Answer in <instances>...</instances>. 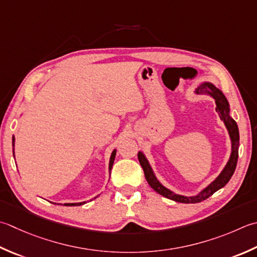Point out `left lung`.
Wrapping results in <instances>:
<instances>
[{
	"label": "left lung",
	"mask_w": 257,
	"mask_h": 257,
	"mask_svg": "<svg viewBox=\"0 0 257 257\" xmlns=\"http://www.w3.org/2000/svg\"><path fill=\"white\" fill-rule=\"evenodd\" d=\"M196 93H206L212 95V97L215 99V103H216V111L218 112L220 119L223 120L226 128L228 130L229 137H230V142H232V153H230V157L228 159L227 164L224 167L217 178H216L214 182L210 183L207 187L204 188L202 192L198 193L195 196H183V195H178L172 190L166 188L164 185L160 184L159 180L156 177L153 168L150 167L149 162L146 158V156L139 152L138 153V159L139 163L142 165V167L144 169L145 173V177L146 180H147L148 184L150 185L155 192H157L164 197L172 199L174 202H178V203H184V204H196V203H200L203 200L207 199L210 197L214 193L217 192L218 189L223 188L224 186L229 182V179L232 178V176L235 172L236 165H237V159H238V146H239V133H238V127L237 123H236L235 120L230 117L229 114V103L227 101V99L224 95V93L220 91L218 88H216L213 83L210 82H204L200 85H198V88H196L195 90Z\"/></svg>",
	"instance_id": "left-lung-1"
}]
</instances>
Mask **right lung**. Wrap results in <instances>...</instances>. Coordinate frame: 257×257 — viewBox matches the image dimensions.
<instances>
[{
	"label": "right lung",
	"mask_w": 257,
	"mask_h": 257,
	"mask_svg": "<svg viewBox=\"0 0 257 257\" xmlns=\"http://www.w3.org/2000/svg\"><path fill=\"white\" fill-rule=\"evenodd\" d=\"M14 143H15V138L14 136L12 137V146H13V156H14ZM115 153H117V150H113L111 156H110V162H109V173L111 172V168H112V165H113V162H114V157H115ZM98 197V196H97ZM94 197V198H97ZM85 204V202H82V203H68V204H64V206H80V205H83Z\"/></svg>",
	"instance_id": "obj_1"
}]
</instances>
